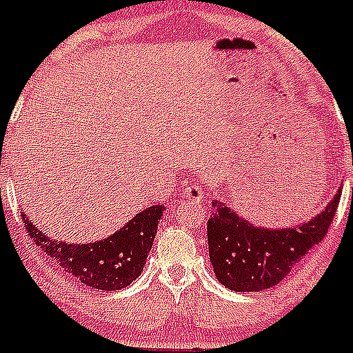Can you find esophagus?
Returning <instances> with one entry per match:
<instances>
[{
  "mask_svg": "<svg viewBox=\"0 0 353 353\" xmlns=\"http://www.w3.org/2000/svg\"><path fill=\"white\" fill-rule=\"evenodd\" d=\"M181 196H183V199L193 200V202H202V200H205V195H203L202 188L200 186H188L186 190L181 192Z\"/></svg>",
  "mask_w": 353,
  "mask_h": 353,
  "instance_id": "34e87169",
  "label": "esophagus"
}]
</instances>
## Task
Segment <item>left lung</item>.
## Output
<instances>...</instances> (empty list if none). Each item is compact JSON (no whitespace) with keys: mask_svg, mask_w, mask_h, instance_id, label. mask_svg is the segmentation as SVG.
I'll return each instance as SVG.
<instances>
[{"mask_svg":"<svg viewBox=\"0 0 353 353\" xmlns=\"http://www.w3.org/2000/svg\"><path fill=\"white\" fill-rule=\"evenodd\" d=\"M341 188L319 216L291 228H259L214 200L207 221L209 256L217 281L236 292L273 288L327 235Z\"/></svg>","mask_w":353,"mask_h":353,"instance_id":"left-lung-1","label":"left lung"}]
</instances>
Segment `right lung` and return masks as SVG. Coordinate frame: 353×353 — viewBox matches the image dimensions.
<instances>
[{
	"mask_svg": "<svg viewBox=\"0 0 353 353\" xmlns=\"http://www.w3.org/2000/svg\"><path fill=\"white\" fill-rule=\"evenodd\" d=\"M163 210V205L148 207L108 239L80 245L48 239L26 214L22 221L36 245L65 273L92 289L121 291L143 272Z\"/></svg>",
	"mask_w": 353,
	"mask_h": 353,
	"instance_id": "1",
	"label": "right lung"
}]
</instances>
